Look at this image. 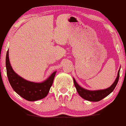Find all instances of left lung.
<instances>
[{"instance_id":"8db88e82","label":"left lung","mask_w":126,"mask_h":126,"mask_svg":"<svg viewBox=\"0 0 126 126\" xmlns=\"http://www.w3.org/2000/svg\"><path fill=\"white\" fill-rule=\"evenodd\" d=\"M120 69V68L119 70L118 76H117V78L115 80L114 83L107 89L96 90V91H90V90H86L84 88L81 87L80 86H79V84H78L77 81L74 78V85H75L78 93L79 95L81 98L86 99V100L91 101V102H98V101L102 100L105 97L108 96L110 94L112 93L114 88H115L117 83L118 82L119 78Z\"/></svg>"}]
</instances>
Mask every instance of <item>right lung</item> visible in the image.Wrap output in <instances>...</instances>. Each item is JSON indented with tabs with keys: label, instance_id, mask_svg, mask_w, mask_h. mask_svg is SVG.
Returning <instances> with one entry per match:
<instances>
[{
	"label": "right lung",
	"instance_id": "right-lung-1",
	"mask_svg": "<svg viewBox=\"0 0 126 126\" xmlns=\"http://www.w3.org/2000/svg\"><path fill=\"white\" fill-rule=\"evenodd\" d=\"M7 75L13 90L22 98L28 101H35L47 96L56 72H54L47 80L42 83H35L22 78L12 70L8 56V50L6 58Z\"/></svg>",
	"mask_w": 126,
	"mask_h": 126
}]
</instances>
